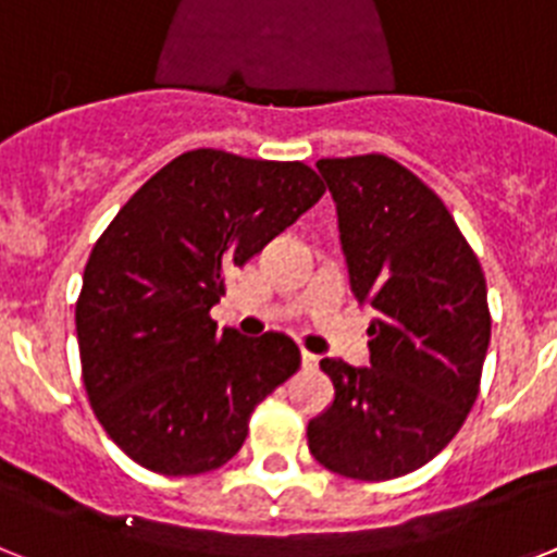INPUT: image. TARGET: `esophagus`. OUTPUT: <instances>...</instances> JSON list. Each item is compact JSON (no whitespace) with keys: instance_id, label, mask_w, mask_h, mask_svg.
I'll return each instance as SVG.
<instances>
[{"instance_id":"1","label":"esophagus","mask_w":557,"mask_h":557,"mask_svg":"<svg viewBox=\"0 0 557 557\" xmlns=\"http://www.w3.org/2000/svg\"><path fill=\"white\" fill-rule=\"evenodd\" d=\"M318 362H321V357H314V354H309V351H301L304 371H312V368H318Z\"/></svg>"}]
</instances>
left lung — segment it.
<instances>
[{"mask_svg":"<svg viewBox=\"0 0 557 557\" xmlns=\"http://www.w3.org/2000/svg\"><path fill=\"white\" fill-rule=\"evenodd\" d=\"M371 368L321 359L334 401L307 426L321 466L362 482L421 469L460 432L491 339L480 259L424 181L382 152L321 159Z\"/></svg>","mask_w":557,"mask_h":557,"instance_id":"1","label":"left lung"}]
</instances>
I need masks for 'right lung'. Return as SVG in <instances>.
Here are the masks:
<instances>
[{
    "label": "right lung",
    "instance_id": "right-lung-1",
    "mask_svg": "<svg viewBox=\"0 0 557 557\" xmlns=\"http://www.w3.org/2000/svg\"><path fill=\"white\" fill-rule=\"evenodd\" d=\"M304 161L189 150L161 166L91 248L75 307L83 385L133 462L164 476L214 471L243 449L250 412L301 351L282 332H218L225 273L312 209Z\"/></svg>",
    "mask_w": 557,
    "mask_h": 557
}]
</instances>
